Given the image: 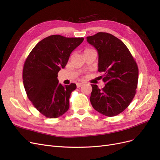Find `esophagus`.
I'll use <instances>...</instances> for the list:
<instances>
[{
	"mask_svg": "<svg viewBox=\"0 0 160 160\" xmlns=\"http://www.w3.org/2000/svg\"><path fill=\"white\" fill-rule=\"evenodd\" d=\"M84 84L83 83H80V82H78L77 84H76V86H77V87L78 88H80V87H81Z\"/></svg>",
	"mask_w": 160,
	"mask_h": 160,
	"instance_id": "1",
	"label": "esophagus"
}]
</instances>
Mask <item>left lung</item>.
<instances>
[{
  "label": "left lung",
  "mask_w": 160,
  "mask_h": 160,
  "mask_svg": "<svg viewBox=\"0 0 160 160\" xmlns=\"http://www.w3.org/2000/svg\"><path fill=\"white\" fill-rule=\"evenodd\" d=\"M97 50L98 71L104 73V87L91 84L90 100L92 107L103 115L113 117L129 105L136 93L138 67L129 50L120 39L108 33H99L86 38Z\"/></svg>",
  "instance_id": "obj_1"
}]
</instances>
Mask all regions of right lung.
<instances>
[{"mask_svg": "<svg viewBox=\"0 0 160 160\" xmlns=\"http://www.w3.org/2000/svg\"><path fill=\"white\" fill-rule=\"evenodd\" d=\"M83 40L50 35L40 41L27 58L22 71L25 90L34 107L46 117L58 118L70 107V94L76 85L63 86L59 83L58 74Z\"/></svg>", "mask_w": 160, "mask_h": 160, "instance_id": "obj_1", "label": "right lung"}]
</instances>
